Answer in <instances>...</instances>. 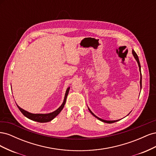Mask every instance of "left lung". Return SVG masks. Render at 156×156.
<instances>
[{
	"label": "left lung",
	"mask_w": 156,
	"mask_h": 156,
	"mask_svg": "<svg viewBox=\"0 0 156 156\" xmlns=\"http://www.w3.org/2000/svg\"><path fill=\"white\" fill-rule=\"evenodd\" d=\"M132 54H133V56H134V58H135V59L136 60V62H137V63H138V66H139V72H140V90H141V88H142V75H141V70H140V62H139V57H138V56H137V55H136V53H135V51L133 50V49H132ZM88 110H89V111L90 112V113L91 114L94 116H95L96 119H98V120H100V121H101V122H105V123H107V124H111V123H114V122H117V121H119V120H103V119H100V118H99V117H98L96 115H95L94 114V113L91 111V110L90 109V108H88ZM129 112V113H130ZM128 114V115H129Z\"/></svg>",
	"instance_id": "8db88e82"
}]
</instances>
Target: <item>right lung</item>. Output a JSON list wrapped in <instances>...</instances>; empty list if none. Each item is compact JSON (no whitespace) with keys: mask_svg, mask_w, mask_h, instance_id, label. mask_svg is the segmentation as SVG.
<instances>
[{"mask_svg":"<svg viewBox=\"0 0 156 156\" xmlns=\"http://www.w3.org/2000/svg\"><path fill=\"white\" fill-rule=\"evenodd\" d=\"M69 88H70V87H68L66 90V91L64 101L62 103V105H61L56 111L52 112L47 113V114H40V113H39V114H34V113H31V112H28L24 109H23L22 108H21L20 106H18L17 105V106L19 108L20 111L22 112V114L25 116H26L27 118H28V119H29L30 120H32L33 121H36V122H40V123L50 122L52 120H53L61 112V111L63 109V108H64V105L66 103V101L67 96L68 95Z\"/></svg>","mask_w":156,"mask_h":156,"instance_id":"obj_1","label":"right lung"}]
</instances>
